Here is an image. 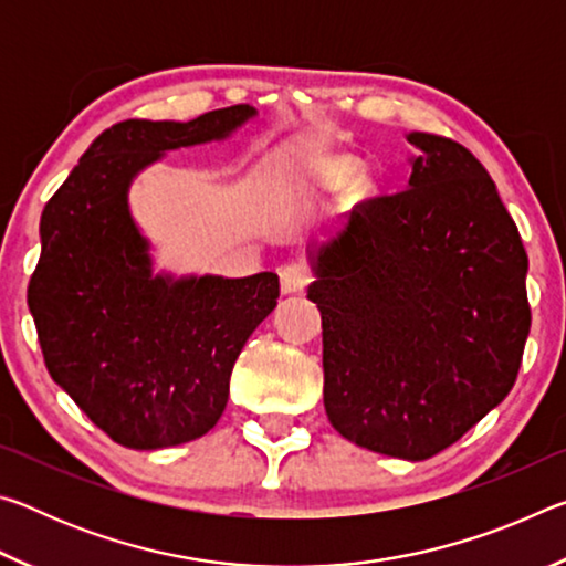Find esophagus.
I'll use <instances>...</instances> for the list:
<instances>
[{"label":"esophagus","mask_w":566,"mask_h":566,"mask_svg":"<svg viewBox=\"0 0 566 566\" xmlns=\"http://www.w3.org/2000/svg\"><path fill=\"white\" fill-rule=\"evenodd\" d=\"M280 282H282V292L284 294H300L304 292V286L310 284V272L302 264H284L280 270Z\"/></svg>","instance_id":"obj_1"}]
</instances>
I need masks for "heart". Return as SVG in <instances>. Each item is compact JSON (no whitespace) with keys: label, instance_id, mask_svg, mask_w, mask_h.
Listing matches in <instances>:
<instances>
[{"label":"heart","instance_id":"b5f03b06","mask_svg":"<svg viewBox=\"0 0 566 566\" xmlns=\"http://www.w3.org/2000/svg\"><path fill=\"white\" fill-rule=\"evenodd\" d=\"M354 169H357V161L349 159V157H329L324 159L319 165V181L324 187H342L349 180L350 185L347 186L349 197L352 199H364L369 197L371 191H375V185H371L369 175H354Z\"/></svg>","mask_w":566,"mask_h":566}]
</instances>
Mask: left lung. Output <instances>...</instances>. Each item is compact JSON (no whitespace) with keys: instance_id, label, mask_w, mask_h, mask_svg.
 <instances>
[{"instance_id":"left-lung-1","label":"left lung","mask_w":566,"mask_h":566,"mask_svg":"<svg viewBox=\"0 0 566 566\" xmlns=\"http://www.w3.org/2000/svg\"><path fill=\"white\" fill-rule=\"evenodd\" d=\"M407 189L306 249L322 314L324 409L371 452L434 457L514 387L526 337L522 237L472 151L409 132Z\"/></svg>"}]
</instances>
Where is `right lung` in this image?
<instances>
[{"label": "right lung", "instance_id": "obj_1", "mask_svg": "<svg viewBox=\"0 0 566 566\" xmlns=\"http://www.w3.org/2000/svg\"><path fill=\"white\" fill-rule=\"evenodd\" d=\"M256 117L249 104L191 122L127 119L104 129L40 222L27 302L52 379L114 442L165 449L212 429L239 352L270 317L280 276L155 272L129 209L142 169L171 149L222 142Z\"/></svg>", "mask_w": 566, "mask_h": 566}]
</instances>
